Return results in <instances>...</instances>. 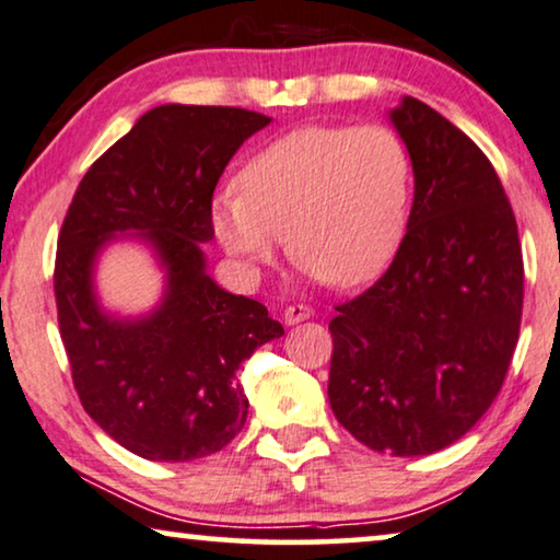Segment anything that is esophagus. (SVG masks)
Listing matches in <instances>:
<instances>
[{"label": "esophagus", "mask_w": 560, "mask_h": 560, "mask_svg": "<svg viewBox=\"0 0 560 560\" xmlns=\"http://www.w3.org/2000/svg\"><path fill=\"white\" fill-rule=\"evenodd\" d=\"M310 317H312V306L306 304H289L287 310H283V322H287V325H299V322Z\"/></svg>", "instance_id": "1"}]
</instances>
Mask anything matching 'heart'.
I'll use <instances>...</instances> for the list:
<instances>
[{
    "instance_id": "heart-1",
    "label": "heart",
    "mask_w": 560,
    "mask_h": 560,
    "mask_svg": "<svg viewBox=\"0 0 560 560\" xmlns=\"http://www.w3.org/2000/svg\"><path fill=\"white\" fill-rule=\"evenodd\" d=\"M212 202L228 254L256 271L289 256L337 289L375 281L398 256L413 200V160L385 124L306 126L271 141Z\"/></svg>"
}]
</instances>
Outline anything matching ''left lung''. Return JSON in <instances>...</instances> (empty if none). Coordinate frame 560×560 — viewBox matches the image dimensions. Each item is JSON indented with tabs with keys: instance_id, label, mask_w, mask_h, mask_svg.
I'll use <instances>...</instances> for the list:
<instances>
[{
	"instance_id": "obj_1",
	"label": "left lung",
	"mask_w": 560,
	"mask_h": 560,
	"mask_svg": "<svg viewBox=\"0 0 560 560\" xmlns=\"http://www.w3.org/2000/svg\"><path fill=\"white\" fill-rule=\"evenodd\" d=\"M390 121L413 160L398 256L329 322L327 396L360 444L434 454L482 419L505 383L523 317V250L492 162L406 96Z\"/></svg>"
}]
</instances>
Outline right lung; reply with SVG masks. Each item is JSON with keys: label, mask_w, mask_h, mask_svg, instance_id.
I'll use <instances>...</instances> for the list:
<instances>
[{"label": "right lung", "mask_w": 560, "mask_h": 560, "mask_svg": "<svg viewBox=\"0 0 560 560\" xmlns=\"http://www.w3.org/2000/svg\"><path fill=\"white\" fill-rule=\"evenodd\" d=\"M269 121L233 106H156L91 164L62 220L52 281L75 393L144 459L190 462L231 444L248 416L241 362L283 335L261 302L205 273L200 250L215 235L220 175ZM124 230L168 269L163 304L144 320L108 318L92 294L97 250Z\"/></svg>", "instance_id": "1"}]
</instances>
